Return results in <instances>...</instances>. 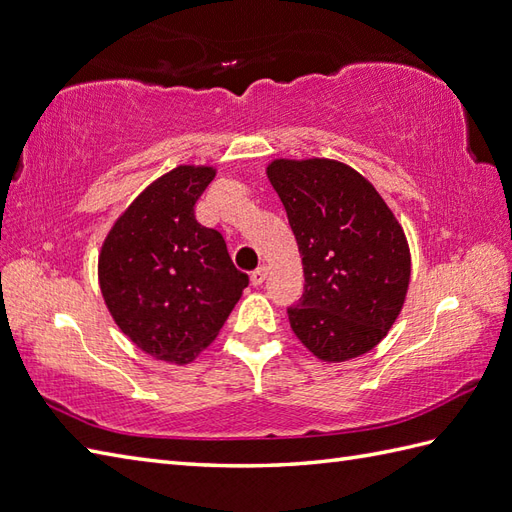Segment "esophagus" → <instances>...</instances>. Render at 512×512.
<instances>
[{
  "instance_id": "1",
  "label": "esophagus",
  "mask_w": 512,
  "mask_h": 512,
  "mask_svg": "<svg viewBox=\"0 0 512 512\" xmlns=\"http://www.w3.org/2000/svg\"><path fill=\"white\" fill-rule=\"evenodd\" d=\"M266 277H268V268L266 266H259V268H255L251 272V283L253 285H261V283L266 281Z\"/></svg>"
}]
</instances>
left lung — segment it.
<instances>
[{
  "instance_id": "left-lung-1",
  "label": "left lung",
  "mask_w": 512,
  "mask_h": 512,
  "mask_svg": "<svg viewBox=\"0 0 512 512\" xmlns=\"http://www.w3.org/2000/svg\"><path fill=\"white\" fill-rule=\"evenodd\" d=\"M268 178L303 257L290 327L323 362L371 351L395 323L410 283L401 224L366 178L331 159H277Z\"/></svg>"
}]
</instances>
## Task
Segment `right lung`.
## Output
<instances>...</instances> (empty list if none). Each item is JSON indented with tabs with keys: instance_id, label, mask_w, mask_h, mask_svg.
Returning a JSON list of instances; mask_svg holds the SVG:
<instances>
[{
	"instance_id": "right-lung-1",
	"label": "right lung",
	"mask_w": 512,
	"mask_h": 512,
	"mask_svg": "<svg viewBox=\"0 0 512 512\" xmlns=\"http://www.w3.org/2000/svg\"><path fill=\"white\" fill-rule=\"evenodd\" d=\"M213 176L207 165H178L163 174L102 244L104 303L117 327L157 360L192 362L218 336L248 285L222 233L196 220V200Z\"/></svg>"
}]
</instances>
